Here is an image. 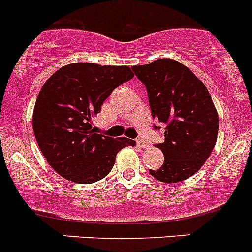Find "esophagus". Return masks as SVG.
<instances>
[{
	"instance_id": "obj_1",
	"label": "esophagus",
	"mask_w": 252,
	"mask_h": 252,
	"mask_svg": "<svg viewBox=\"0 0 252 252\" xmlns=\"http://www.w3.org/2000/svg\"><path fill=\"white\" fill-rule=\"evenodd\" d=\"M137 144H138L139 148H147L148 147V143L146 141H143L142 138L137 139Z\"/></svg>"
}]
</instances>
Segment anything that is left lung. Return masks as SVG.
I'll use <instances>...</instances> for the list:
<instances>
[{
  "mask_svg": "<svg viewBox=\"0 0 252 252\" xmlns=\"http://www.w3.org/2000/svg\"><path fill=\"white\" fill-rule=\"evenodd\" d=\"M132 68L146 85L152 118L166 124L165 141L156 144L165 161L150 174L161 183H180L211 156L220 126L217 109L205 85L178 61L162 58Z\"/></svg>",
  "mask_w": 252,
  "mask_h": 252,
  "instance_id": "left-lung-1",
  "label": "left lung"
}]
</instances>
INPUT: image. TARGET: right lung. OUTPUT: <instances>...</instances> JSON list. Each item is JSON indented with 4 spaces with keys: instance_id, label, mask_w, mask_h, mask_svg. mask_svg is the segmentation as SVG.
<instances>
[{
    "instance_id": "obj_1",
    "label": "right lung",
    "mask_w": 252,
    "mask_h": 252,
    "mask_svg": "<svg viewBox=\"0 0 252 252\" xmlns=\"http://www.w3.org/2000/svg\"><path fill=\"white\" fill-rule=\"evenodd\" d=\"M134 77L128 65L71 63L47 80L36 97L32 129L47 162L62 178L93 184L111 171L115 157L133 139L95 132L93 118L119 85Z\"/></svg>"
}]
</instances>
